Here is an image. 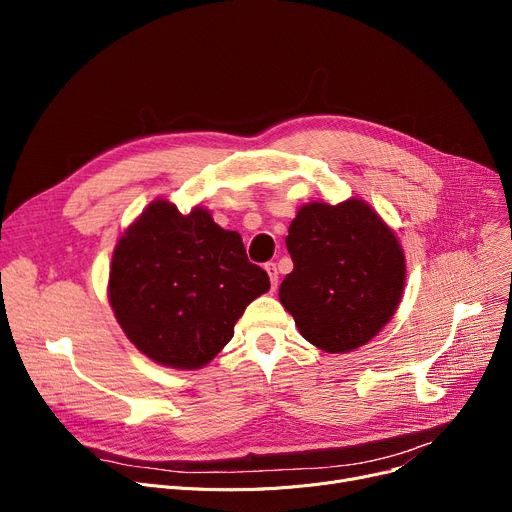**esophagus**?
Segmentation results:
<instances>
[{
    "instance_id": "34e87169",
    "label": "esophagus",
    "mask_w": 512,
    "mask_h": 512,
    "mask_svg": "<svg viewBox=\"0 0 512 512\" xmlns=\"http://www.w3.org/2000/svg\"><path fill=\"white\" fill-rule=\"evenodd\" d=\"M265 272L272 280V290H276L278 288V267H276V263H265Z\"/></svg>"
}]
</instances>
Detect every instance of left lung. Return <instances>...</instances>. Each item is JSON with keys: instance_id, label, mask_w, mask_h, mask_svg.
Masks as SVG:
<instances>
[{"instance_id": "1", "label": "left lung", "mask_w": 512, "mask_h": 512, "mask_svg": "<svg viewBox=\"0 0 512 512\" xmlns=\"http://www.w3.org/2000/svg\"><path fill=\"white\" fill-rule=\"evenodd\" d=\"M286 247L294 270L280 284V303L321 351H355L396 313L407 280L405 251L367 201L299 207Z\"/></svg>"}]
</instances>
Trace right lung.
Instances as JSON below:
<instances>
[{
	"mask_svg": "<svg viewBox=\"0 0 512 512\" xmlns=\"http://www.w3.org/2000/svg\"><path fill=\"white\" fill-rule=\"evenodd\" d=\"M270 278L247 259L242 238L195 205L180 213L159 197L118 238L107 280L116 321L153 363L205 367L234 336Z\"/></svg>",
	"mask_w": 512,
	"mask_h": 512,
	"instance_id": "1",
	"label": "right lung"
}]
</instances>
